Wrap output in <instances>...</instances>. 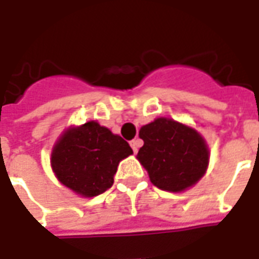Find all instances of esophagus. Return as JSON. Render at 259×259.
<instances>
[{
	"label": "esophagus",
	"mask_w": 259,
	"mask_h": 259,
	"mask_svg": "<svg viewBox=\"0 0 259 259\" xmlns=\"http://www.w3.org/2000/svg\"><path fill=\"white\" fill-rule=\"evenodd\" d=\"M130 146H132V148H133V152H137V150H139V146H140V140H132L130 141Z\"/></svg>",
	"instance_id": "obj_1"
}]
</instances>
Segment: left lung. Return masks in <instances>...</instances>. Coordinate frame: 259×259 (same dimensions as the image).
Masks as SVG:
<instances>
[{
  "mask_svg": "<svg viewBox=\"0 0 259 259\" xmlns=\"http://www.w3.org/2000/svg\"><path fill=\"white\" fill-rule=\"evenodd\" d=\"M144 141L137 159L158 189L185 191L204 176L209 151L197 130L174 119L158 118L140 129Z\"/></svg>",
  "mask_w": 259,
  "mask_h": 259,
  "instance_id": "1",
  "label": "left lung"
}]
</instances>
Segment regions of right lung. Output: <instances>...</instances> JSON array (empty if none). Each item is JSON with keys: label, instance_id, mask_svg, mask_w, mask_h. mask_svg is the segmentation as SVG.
I'll use <instances>...</instances> for the list:
<instances>
[{"label": "right lung", "instance_id": "right-lung-1", "mask_svg": "<svg viewBox=\"0 0 259 259\" xmlns=\"http://www.w3.org/2000/svg\"><path fill=\"white\" fill-rule=\"evenodd\" d=\"M132 154L127 141L91 120L59 137L53 148L51 166L62 185L90 198L113 185L119 162Z\"/></svg>", "mask_w": 259, "mask_h": 259}]
</instances>
